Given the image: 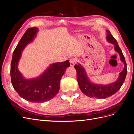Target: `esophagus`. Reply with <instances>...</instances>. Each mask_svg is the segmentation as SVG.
<instances>
[{
  "instance_id": "1",
  "label": "esophagus",
  "mask_w": 134,
  "mask_h": 134,
  "mask_svg": "<svg viewBox=\"0 0 134 134\" xmlns=\"http://www.w3.org/2000/svg\"><path fill=\"white\" fill-rule=\"evenodd\" d=\"M70 66L73 67L75 65V60L74 59H71L70 60Z\"/></svg>"
}]
</instances>
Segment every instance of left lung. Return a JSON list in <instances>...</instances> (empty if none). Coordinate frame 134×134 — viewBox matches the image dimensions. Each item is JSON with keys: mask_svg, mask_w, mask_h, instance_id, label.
I'll list each match as a JSON object with an SVG mask.
<instances>
[{"mask_svg": "<svg viewBox=\"0 0 134 134\" xmlns=\"http://www.w3.org/2000/svg\"><path fill=\"white\" fill-rule=\"evenodd\" d=\"M106 39L114 45V49L120 57L121 62L124 64V69L119 74L117 80L107 85L97 84L93 82L88 77L85 68L80 63L75 65L77 72V80L81 92L87 97L97 99H105L115 94L123 85L127 74L126 64L122 50L119 48L116 39L109 30H106Z\"/></svg>", "mask_w": 134, "mask_h": 134, "instance_id": "obj_1", "label": "left lung"}]
</instances>
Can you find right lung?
<instances>
[{
	"instance_id": "obj_1",
	"label": "right lung",
	"mask_w": 134,
	"mask_h": 134,
	"mask_svg": "<svg viewBox=\"0 0 134 134\" xmlns=\"http://www.w3.org/2000/svg\"><path fill=\"white\" fill-rule=\"evenodd\" d=\"M39 29H28L14 50L11 63L10 75L12 85L20 96L32 103H44L58 94L60 81L70 66L68 60L50 64L41 75L34 78L26 79L19 71L18 65L22 51L28 44L33 42Z\"/></svg>"
}]
</instances>
